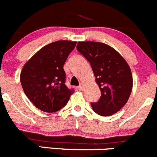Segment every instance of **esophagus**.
I'll use <instances>...</instances> for the list:
<instances>
[{
  "label": "esophagus",
  "mask_w": 157,
  "mask_h": 157,
  "mask_svg": "<svg viewBox=\"0 0 157 157\" xmlns=\"http://www.w3.org/2000/svg\"><path fill=\"white\" fill-rule=\"evenodd\" d=\"M78 89L79 90V91H83V90H84V85H79V86H78Z\"/></svg>",
  "instance_id": "obj_1"
}]
</instances>
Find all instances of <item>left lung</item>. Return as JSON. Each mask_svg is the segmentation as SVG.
Wrapping results in <instances>:
<instances>
[{
  "mask_svg": "<svg viewBox=\"0 0 157 157\" xmlns=\"http://www.w3.org/2000/svg\"><path fill=\"white\" fill-rule=\"evenodd\" d=\"M77 50L89 62L101 98L91 103L92 109L101 116H111L128 102L133 88L129 65L119 52L105 43L78 42Z\"/></svg>",
  "mask_w": 157,
  "mask_h": 157,
  "instance_id": "8db88e82",
  "label": "left lung"
}]
</instances>
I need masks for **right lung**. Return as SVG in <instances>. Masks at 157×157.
Masks as SVG:
<instances>
[{
    "mask_svg": "<svg viewBox=\"0 0 157 157\" xmlns=\"http://www.w3.org/2000/svg\"><path fill=\"white\" fill-rule=\"evenodd\" d=\"M76 42L59 40L40 49L23 67L24 93L38 109L52 113L66 106L74 90L66 85L63 66Z\"/></svg>",
    "mask_w": 157,
    "mask_h": 157,
    "instance_id": "obj_1",
    "label": "right lung"
}]
</instances>
